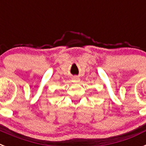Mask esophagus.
Here are the masks:
<instances>
[{"mask_svg":"<svg viewBox=\"0 0 146 146\" xmlns=\"http://www.w3.org/2000/svg\"><path fill=\"white\" fill-rule=\"evenodd\" d=\"M73 81H74V82H80V79H79V77H77V76H74V77H73Z\"/></svg>","mask_w":146,"mask_h":146,"instance_id":"obj_1","label":"esophagus"}]
</instances>
